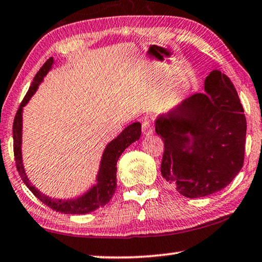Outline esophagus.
<instances>
[{"label": "esophagus", "mask_w": 262, "mask_h": 262, "mask_svg": "<svg viewBox=\"0 0 262 262\" xmlns=\"http://www.w3.org/2000/svg\"><path fill=\"white\" fill-rule=\"evenodd\" d=\"M141 131H143V135L146 137L153 135V128L151 125V122H149L148 119H145L143 124H141Z\"/></svg>", "instance_id": "34e87169"}]
</instances>
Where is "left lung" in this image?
<instances>
[{"label": "left lung", "instance_id": "left-lung-1", "mask_svg": "<svg viewBox=\"0 0 262 262\" xmlns=\"http://www.w3.org/2000/svg\"><path fill=\"white\" fill-rule=\"evenodd\" d=\"M165 141L161 175L180 194L196 199L231 183L244 164L246 118L233 83L220 70L194 94L156 119Z\"/></svg>", "mask_w": 262, "mask_h": 262}]
</instances>
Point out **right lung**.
Listing matches in <instances>:
<instances>
[{"mask_svg":"<svg viewBox=\"0 0 262 262\" xmlns=\"http://www.w3.org/2000/svg\"><path fill=\"white\" fill-rule=\"evenodd\" d=\"M55 63L53 58H50L42 65V67L34 76L33 82L29 88V92L25 95L23 102L20 103L18 110L14 119V126H12V137H14V153L17 170L22 178L23 182L27 187L32 191V194L46 204L51 209L67 215H84V213L92 212L97 208L103 207L109 202L111 197L117 187V161L122 153L134 144L135 141L139 140L141 135V124L139 122H135L127 125L115 139L106 145L104 151L102 153L100 167L95 179V183L85 190L83 194L76 196L74 199H55L50 197L41 192L38 188H36L28 178L27 171H25L23 165V154H22V135H23V110L24 106L28 104L31 97L37 92L39 84L42 82L45 76L53 68Z\"/></svg>","mask_w":262,"mask_h":262,"instance_id":"add662e5","label":"right lung"}]
</instances>
